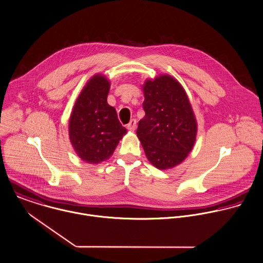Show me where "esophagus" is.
<instances>
[{"instance_id":"1","label":"esophagus","mask_w":263,"mask_h":263,"mask_svg":"<svg viewBox=\"0 0 263 263\" xmlns=\"http://www.w3.org/2000/svg\"><path fill=\"white\" fill-rule=\"evenodd\" d=\"M127 129L129 130V131H134L135 129H136V120H131L130 122H129V124L127 125Z\"/></svg>"}]
</instances>
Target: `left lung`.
<instances>
[{
    "label": "left lung",
    "mask_w": 263,
    "mask_h": 263,
    "mask_svg": "<svg viewBox=\"0 0 263 263\" xmlns=\"http://www.w3.org/2000/svg\"><path fill=\"white\" fill-rule=\"evenodd\" d=\"M142 89L145 116L138 123L137 137L156 168H173L196 141L198 125L191 102L180 83L169 74L146 80Z\"/></svg>",
    "instance_id": "8db88e82"
}]
</instances>
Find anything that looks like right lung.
Segmentation results:
<instances>
[{
    "mask_svg": "<svg viewBox=\"0 0 263 263\" xmlns=\"http://www.w3.org/2000/svg\"><path fill=\"white\" fill-rule=\"evenodd\" d=\"M109 81L93 76L80 93L69 118V140L77 155L86 163L99 164L109 159L127 133L115 107L107 103Z\"/></svg>",
    "mask_w": 263,
    "mask_h": 263,
    "instance_id": "1",
    "label": "right lung"
}]
</instances>
